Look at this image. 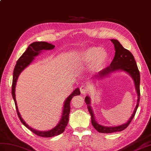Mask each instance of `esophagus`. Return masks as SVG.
Returning <instances> with one entry per match:
<instances>
[{
  "label": "esophagus",
  "instance_id": "1",
  "mask_svg": "<svg viewBox=\"0 0 151 151\" xmlns=\"http://www.w3.org/2000/svg\"><path fill=\"white\" fill-rule=\"evenodd\" d=\"M80 91H81L82 94H87V93L89 92L88 87H87V86H86L85 85L81 86V87H80Z\"/></svg>",
  "mask_w": 151,
  "mask_h": 151
}]
</instances>
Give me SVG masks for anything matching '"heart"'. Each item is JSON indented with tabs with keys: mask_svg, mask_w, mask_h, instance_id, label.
<instances>
[{
	"mask_svg": "<svg viewBox=\"0 0 151 151\" xmlns=\"http://www.w3.org/2000/svg\"><path fill=\"white\" fill-rule=\"evenodd\" d=\"M108 58L107 51L102 47H90L84 50L80 60L83 63H90V69L93 73L100 71Z\"/></svg>",
	"mask_w": 151,
	"mask_h": 151,
	"instance_id": "b5f03b06",
	"label": "heart"
}]
</instances>
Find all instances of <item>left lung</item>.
I'll use <instances>...</instances> for the list:
<instances>
[{"label": "left lung", "instance_id": "obj_1", "mask_svg": "<svg viewBox=\"0 0 151 151\" xmlns=\"http://www.w3.org/2000/svg\"><path fill=\"white\" fill-rule=\"evenodd\" d=\"M111 41L113 43L114 45L115 50V55L113 61L111 63L110 65L106 69H103L99 73V74L94 76L93 78H91L92 80H100L104 78H106L113 73L118 72V71H124L125 73L130 76L132 79L134 81L136 91L137 93L138 100L137 104L135 107V109L133 113L132 114L131 118L126 123L120 125L118 126H105L100 124L96 120V118L94 116V114L93 110L92 107L91 106V100L89 96H87L85 98V101L87 106V109L91 116V124L96 130L101 133H112L118 131H122L125 129L127 127V126L130 124L131 122L134 118L136 114V110L139 106V83H140V75L138 68L136 65V62L134 60V57L132 55L131 52L129 50H126L122 46V44L119 42V41L116 39H111Z\"/></svg>", "mask_w": 151, "mask_h": 151}]
</instances>
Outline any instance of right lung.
<instances>
[{
	"label": "right lung",
	"instance_id": "obj_1",
	"mask_svg": "<svg viewBox=\"0 0 151 151\" xmlns=\"http://www.w3.org/2000/svg\"><path fill=\"white\" fill-rule=\"evenodd\" d=\"M54 48V45L45 42H35L31 44L27 48L26 51L24 52L22 55L19 58L18 61L17 62L13 75L12 96L14 101H15L18 116L21 122H22L28 129H29L31 131H32L33 133H35V134L38 136H41V137H52V136L60 134L64 131L65 128L66 126H67L69 121V114L70 113V109H71L70 108V102H71V100L73 96L80 95V89L78 87V88H76L73 91V93L65 99L64 103V106H63L62 114L60 120L58 124L56 125L54 128L51 129V130L46 131L36 130V129H34L33 128L31 127L30 126L28 125L22 118V116H21V115L19 111L18 107H17L15 97V87L19 76L20 73L22 72L23 70L24 69H26L28 65H29L31 63H32V62L35 60V57H37L38 55H39L44 50H53Z\"/></svg>",
	"mask_w": 151,
	"mask_h": 151
}]
</instances>
